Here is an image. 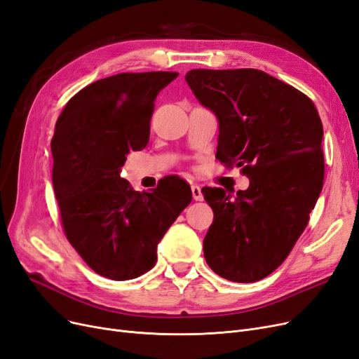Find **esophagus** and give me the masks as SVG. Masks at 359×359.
Masks as SVG:
<instances>
[{
	"instance_id": "obj_1",
	"label": "esophagus",
	"mask_w": 359,
	"mask_h": 359,
	"mask_svg": "<svg viewBox=\"0 0 359 359\" xmlns=\"http://www.w3.org/2000/svg\"><path fill=\"white\" fill-rule=\"evenodd\" d=\"M191 193H193V199L196 202H202L203 201V193H202V187L199 184H193L191 185Z\"/></svg>"
}]
</instances>
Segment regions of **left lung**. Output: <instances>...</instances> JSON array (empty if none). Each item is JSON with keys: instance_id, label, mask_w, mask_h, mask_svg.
<instances>
[{"instance_id": "1", "label": "left lung", "mask_w": 359, "mask_h": 359, "mask_svg": "<svg viewBox=\"0 0 359 359\" xmlns=\"http://www.w3.org/2000/svg\"><path fill=\"white\" fill-rule=\"evenodd\" d=\"M185 81L217 116L215 157L250 178L234 196L202 190L214 211L205 259L224 279L259 280L288 257L323 190V123L304 93L264 71L191 69Z\"/></svg>"}]
</instances>
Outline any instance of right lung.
<instances>
[{"label": "right lung", "instance_id": "obj_1", "mask_svg": "<svg viewBox=\"0 0 359 359\" xmlns=\"http://www.w3.org/2000/svg\"><path fill=\"white\" fill-rule=\"evenodd\" d=\"M178 72H123L86 86L59 116L52 140L53 189L69 243L97 275L135 279L191 202L190 185L168 177L150 193L120 177L130 151L147 147L158 92Z\"/></svg>", "mask_w": 359, "mask_h": 359}]
</instances>
